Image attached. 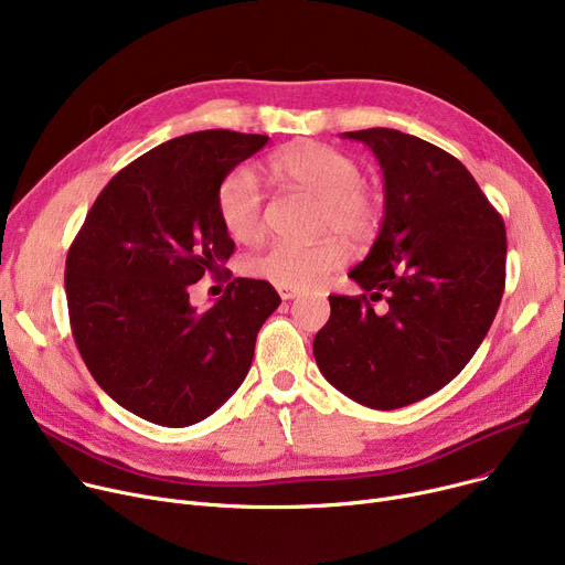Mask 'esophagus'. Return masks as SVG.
<instances>
[{"instance_id": "obj_1", "label": "esophagus", "mask_w": 565, "mask_h": 565, "mask_svg": "<svg viewBox=\"0 0 565 565\" xmlns=\"http://www.w3.org/2000/svg\"><path fill=\"white\" fill-rule=\"evenodd\" d=\"M277 292L281 295V300H292V298H298V295H300V288H295V286H277Z\"/></svg>"}]
</instances>
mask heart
<instances>
[{
	"mask_svg": "<svg viewBox=\"0 0 565 565\" xmlns=\"http://www.w3.org/2000/svg\"><path fill=\"white\" fill-rule=\"evenodd\" d=\"M273 181L320 199L318 231H334L352 245H366L380 231V205L364 188L362 167L337 148L300 141L267 160ZM217 217L237 243H254L263 231V192L245 167L228 171L215 196ZM348 260V247L330 235L316 243L275 241L252 256L249 273L277 286H311Z\"/></svg>",
	"mask_w": 565,
	"mask_h": 565,
	"instance_id": "1",
	"label": "heart"
}]
</instances>
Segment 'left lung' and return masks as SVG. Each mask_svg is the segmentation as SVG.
Masks as SVG:
<instances>
[{"instance_id":"1","label":"left lung","mask_w":565,"mask_h":565,"mask_svg":"<svg viewBox=\"0 0 565 565\" xmlns=\"http://www.w3.org/2000/svg\"><path fill=\"white\" fill-rule=\"evenodd\" d=\"M371 146L384 175V220L350 270L364 295H330L313 339L320 373L373 409L417 403L479 350L507 284V226L451 153L392 128L343 132ZM384 299L382 317L371 301Z\"/></svg>"}]
</instances>
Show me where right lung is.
Masks as SVG:
<instances>
[{"label": "right lung", "mask_w": 565, "mask_h": 565, "mask_svg": "<svg viewBox=\"0 0 565 565\" xmlns=\"http://www.w3.org/2000/svg\"><path fill=\"white\" fill-rule=\"evenodd\" d=\"M265 135L201 130L156 146L118 171L88 211L66 258L73 339L118 405L169 428L192 426L241 387L260 324L281 298L233 279L203 311L190 286L222 275L235 245L217 188Z\"/></svg>", "instance_id": "add662e5"}]
</instances>
